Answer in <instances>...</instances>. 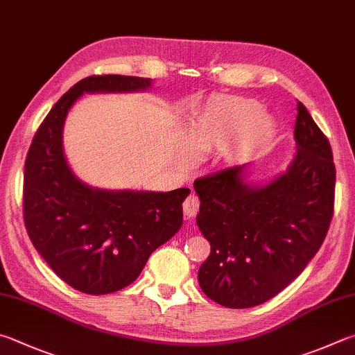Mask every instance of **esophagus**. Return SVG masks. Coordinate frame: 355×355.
Masks as SVG:
<instances>
[{
	"instance_id": "34e87169",
	"label": "esophagus",
	"mask_w": 355,
	"mask_h": 355,
	"mask_svg": "<svg viewBox=\"0 0 355 355\" xmlns=\"http://www.w3.org/2000/svg\"><path fill=\"white\" fill-rule=\"evenodd\" d=\"M200 208V200L196 194H189L186 197V200L183 202V211H184V216L188 217H194Z\"/></svg>"
}]
</instances>
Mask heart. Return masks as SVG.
I'll use <instances>...</instances> for the list:
<instances>
[{
	"mask_svg": "<svg viewBox=\"0 0 355 355\" xmlns=\"http://www.w3.org/2000/svg\"><path fill=\"white\" fill-rule=\"evenodd\" d=\"M276 133L273 116L261 110L259 102L241 96L217 94L192 112L184 139L197 153L223 149L230 161H247L270 144ZM192 158V152H186Z\"/></svg>",
	"mask_w": 355,
	"mask_h": 355,
	"instance_id": "obj_1",
	"label": "heart"
}]
</instances>
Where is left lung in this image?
I'll return each mask as SVG.
<instances>
[{
    "mask_svg": "<svg viewBox=\"0 0 355 355\" xmlns=\"http://www.w3.org/2000/svg\"><path fill=\"white\" fill-rule=\"evenodd\" d=\"M296 155L263 186L245 182L234 166L194 182L197 225L211 243L198 270L203 293L231 309L273 298L317 254L334 214L335 166L324 133L298 102Z\"/></svg>",
    "mask_w": 355,
    "mask_h": 355,
    "instance_id": "left-lung-1",
    "label": "left lung"
}]
</instances>
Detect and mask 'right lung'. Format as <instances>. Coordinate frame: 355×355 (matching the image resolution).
<instances>
[{"label":"right lung","instance_id":"obj_1","mask_svg":"<svg viewBox=\"0 0 355 355\" xmlns=\"http://www.w3.org/2000/svg\"><path fill=\"white\" fill-rule=\"evenodd\" d=\"M150 79L104 74L82 79L38 127L24 163L23 216L29 239L60 279L79 292L105 295L127 287L149 256L183 223L189 189L102 191L77 178L63 155V124L83 93H127Z\"/></svg>","mask_w":355,"mask_h":355}]
</instances>
